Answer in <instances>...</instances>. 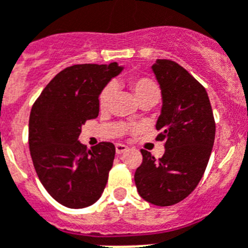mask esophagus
<instances>
[{
	"label": "esophagus",
	"mask_w": 248,
	"mask_h": 248,
	"mask_svg": "<svg viewBox=\"0 0 248 248\" xmlns=\"http://www.w3.org/2000/svg\"><path fill=\"white\" fill-rule=\"evenodd\" d=\"M115 151H116V155H122V153H124L128 151V147H126L125 144H122V143H116Z\"/></svg>",
	"instance_id": "esophagus-1"
}]
</instances>
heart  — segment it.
Returning <instances> with one entry per match:
<instances>
[{
    "label": "heart",
    "instance_id": "1",
    "mask_svg": "<svg viewBox=\"0 0 248 248\" xmlns=\"http://www.w3.org/2000/svg\"><path fill=\"white\" fill-rule=\"evenodd\" d=\"M128 86L138 104L152 102L155 105L158 101L159 89L153 79L148 78V77H133L128 81ZM112 96H114V86L112 85L105 86L102 91L100 92L99 106L102 111L109 109Z\"/></svg>",
    "mask_w": 248,
    "mask_h": 248
}]
</instances>
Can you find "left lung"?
<instances>
[{"label":"left lung","mask_w":248,"mask_h":248,"mask_svg":"<svg viewBox=\"0 0 248 248\" xmlns=\"http://www.w3.org/2000/svg\"><path fill=\"white\" fill-rule=\"evenodd\" d=\"M162 95L157 140L165 155L157 161L142 149L143 162L134 173L146 202L170 206L193 193L202 180L216 138V123L205 89L185 68L169 59L152 65Z\"/></svg>","instance_id":"left-lung-1"}]
</instances>
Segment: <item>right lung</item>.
Instances as JSON below:
<instances>
[{
	"mask_svg": "<svg viewBox=\"0 0 248 248\" xmlns=\"http://www.w3.org/2000/svg\"><path fill=\"white\" fill-rule=\"evenodd\" d=\"M124 67L76 64L55 76L32 105L29 148L40 183L59 204L81 209L100 199L115 157L101 142L87 149L78 140L82 125L99 115V96Z\"/></svg>",
	"mask_w": 248,
	"mask_h": 248,
	"instance_id": "right-lung-1",
	"label": "right lung"
}]
</instances>
